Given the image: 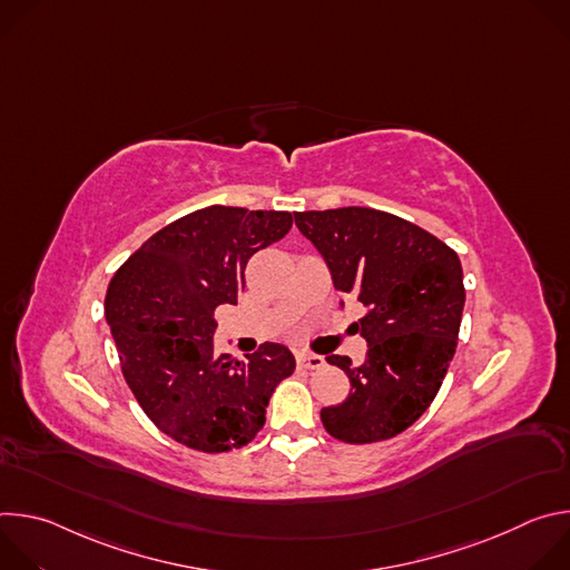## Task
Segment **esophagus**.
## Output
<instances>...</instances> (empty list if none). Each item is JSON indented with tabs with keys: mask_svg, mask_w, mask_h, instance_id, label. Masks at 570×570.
I'll return each mask as SVG.
<instances>
[{
	"mask_svg": "<svg viewBox=\"0 0 570 570\" xmlns=\"http://www.w3.org/2000/svg\"><path fill=\"white\" fill-rule=\"evenodd\" d=\"M297 365L304 370H320L324 365V358L317 354H308V352H299L297 354Z\"/></svg>",
	"mask_w": 570,
	"mask_h": 570,
	"instance_id": "esophagus-1",
	"label": "esophagus"
}]
</instances>
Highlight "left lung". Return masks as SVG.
<instances>
[{"label": "left lung", "mask_w": 570, "mask_h": 570, "mask_svg": "<svg viewBox=\"0 0 570 570\" xmlns=\"http://www.w3.org/2000/svg\"><path fill=\"white\" fill-rule=\"evenodd\" d=\"M295 225L334 286L365 306L354 327L367 356L363 365L327 356L352 390L320 411L322 424L350 444L390 440L426 413L453 361L464 308L460 259L426 229L370 207L297 212Z\"/></svg>", "instance_id": "1"}]
</instances>
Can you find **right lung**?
<instances>
[{"label": "right lung", "instance_id": "right-lung-1", "mask_svg": "<svg viewBox=\"0 0 570 570\" xmlns=\"http://www.w3.org/2000/svg\"><path fill=\"white\" fill-rule=\"evenodd\" d=\"M288 212L212 205L155 232L115 273L106 320L121 372L150 422L176 442L223 453L246 446L295 370L279 343L246 358L214 352V311L236 304L248 259L284 238Z\"/></svg>", "mask_w": 570, "mask_h": 570}]
</instances>
